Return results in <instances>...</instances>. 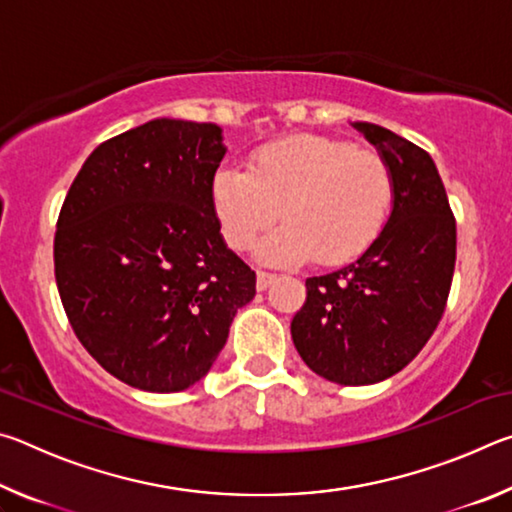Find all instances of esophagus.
<instances>
[{
    "instance_id": "esophagus-1",
    "label": "esophagus",
    "mask_w": 512,
    "mask_h": 512,
    "mask_svg": "<svg viewBox=\"0 0 512 512\" xmlns=\"http://www.w3.org/2000/svg\"><path fill=\"white\" fill-rule=\"evenodd\" d=\"M275 280H277V275L259 271V273H257V291H266L268 287H271V284H273Z\"/></svg>"
}]
</instances>
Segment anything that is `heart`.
Masks as SVG:
<instances>
[{
  "mask_svg": "<svg viewBox=\"0 0 512 512\" xmlns=\"http://www.w3.org/2000/svg\"><path fill=\"white\" fill-rule=\"evenodd\" d=\"M210 201L232 250L253 248L280 216L282 228L257 248L262 262L302 264L316 257L323 266H341L366 253L384 232L395 180L375 151L291 135L259 146L246 171H216Z\"/></svg>",
  "mask_w": 512,
  "mask_h": 512,
  "instance_id": "1",
  "label": "heart"
}]
</instances>
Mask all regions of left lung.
<instances>
[{
    "label": "left lung",
    "instance_id": "1",
    "mask_svg": "<svg viewBox=\"0 0 512 512\" xmlns=\"http://www.w3.org/2000/svg\"><path fill=\"white\" fill-rule=\"evenodd\" d=\"M391 167L395 201L384 232L336 271L309 277L291 320L302 361L334 384H377L429 341L452 287L456 221L431 155L368 121H352Z\"/></svg>",
    "mask_w": 512,
    "mask_h": 512
}]
</instances>
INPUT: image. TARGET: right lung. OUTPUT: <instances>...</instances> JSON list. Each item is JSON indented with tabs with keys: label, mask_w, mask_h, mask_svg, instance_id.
Returning a JSON list of instances; mask_svg holds the SVG:
<instances>
[{
	"label": "right lung",
	"mask_w": 512,
	"mask_h": 512,
	"mask_svg": "<svg viewBox=\"0 0 512 512\" xmlns=\"http://www.w3.org/2000/svg\"><path fill=\"white\" fill-rule=\"evenodd\" d=\"M216 124L160 117L99 144L58 216L54 266L76 336L110 375L178 393L210 372L255 271L223 241Z\"/></svg>",
	"instance_id": "right-lung-1"
}]
</instances>
